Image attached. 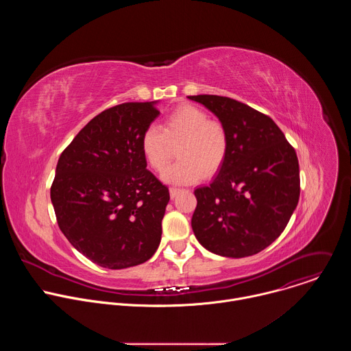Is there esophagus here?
Wrapping results in <instances>:
<instances>
[{
	"mask_svg": "<svg viewBox=\"0 0 351 351\" xmlns=\"http://www.w3.org/2000/svg\"><path fill=\"white\" fill-rule=\"evenodd\" d=\"M179 191H180V189H178V187H171V189H169V193H171V197H172V198L176 197V195L179 194Z\"/></svg>",
	"mask_w": 351,
	"mask_h": 351,
	"instance_id": "1",
	"label": "esophagus"
}]
</instances>
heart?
<instances>
[{
    "mask_svg": "<svg viewBox=\"0 0 351 351\" xmlns=\"http://www.w3.org/2000/svg\"><path fill=\"white\" fill-rule=\"evenodd\" d=\"M180 160L162 178L169 183H193L214 176L229 154V133L223 123L208 118L195 106H180L164 121L162 128L149 125L140 138L141 154L148 167L161 172L171 160L172 145Z\"/></svg>",
    "mask_w": 351,
    "mask_h": 351,
    "instance_id": "heart-1",
    "label": "heart"
}]
</instances>
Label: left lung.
Returning a JSON list of instances; mask_svg holds the SVG:
<instances>
[{"label": "left lung", "instance_id": "8db88e82", "mask_svg": "<svg viewBox=\"0 0 351 351\" xmlns=\"http://www.w3.org/2000/svg\"><path fill=\"white\" fill-rule=\"evenodd\" d=\"M229 133V154L211 184L194 190L191 228L211 253L254 256L285 230L300 197L295 149L265 114L233 98L189 95Z\"/></svg>", "mask_w": 351, "mask_h": 351}]
</instances>
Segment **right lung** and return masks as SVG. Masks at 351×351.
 Here are the masks:
<instances>
[{"label": "right lung", "mask_w": 351, "mask_h": 351, "mask_svg": "<svg viewBox=\"0 0 351 351\" xmlns=\"http://www.w3.org/2000/svg\"><path fill=\"white\" fill-rule=\"evenodd\" d=\"M160 115L154 103H123L94 117L64 149L51 184L61 232L94 264L123 269L153 257L169 190L141 154Z\"/></svg>", "instance_id": "obj_1"}]
</instances>
